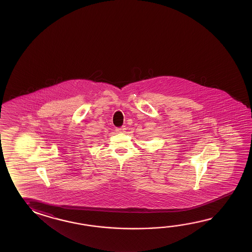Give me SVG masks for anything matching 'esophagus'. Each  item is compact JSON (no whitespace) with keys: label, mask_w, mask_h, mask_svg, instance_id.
Listing matches in <instances>:
<instances>
[{"label":"esophagus","mask_w":252,"mask_h":252,"mask_svg":"<svg viewBox=\"0 0 252 252\" xmlns=\"http://www.w3.org/2000/svg\"><path fill=\"white\" fill-rule=\"evenodd\" d=\"M126 126H120V127H117L116 128V131L118 132V133H124L125 131H126Z\"/></svg>","instance_id":"esophagus-1"}]
</instances>
